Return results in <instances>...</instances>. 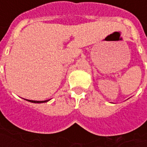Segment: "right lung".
I'll list each match as a JSON object with an SVG mask.
<instances>
[{"label": "right lung", "instance_id": "obj_1", "mask_svg": "<svg viewBox=\"0 0 147 147\" xmlns=\"http://www.w3.org/2000/svg\"><path fill=\"white\" fill-rule=\"evenodd\" d=\"M26 100L30 102H34V103H41V102H46L49 101L50 99H49V100H45V101H34V100H29V99H26Z\"/></svg>", "mask_w": 147, "mask_h": 147}]
</instances>
